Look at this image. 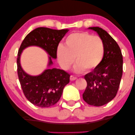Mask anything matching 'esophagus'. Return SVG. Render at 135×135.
I'll list each match as a JSON object with an SVG mask.
<instances>
[{
    "mask_svg": "<svg viewBox=\"0 0 135 135\" xmlns=\"http://www.w3.org/2000/svg\"><path fill=\"white\" fill-rule=\"evenodd\" d=\"M76 79H77V77L74 76V75H71V76H70V80H71V81L75 80H76Z\"/></svg>",
    "mask_w": 135,
    "mask_h": 135,
    "instance_id": "esophagus-1",
    "label": "esophagus"
}]
</instances>
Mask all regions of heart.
Segmentation results:
<instances>
[{"label":"heart","mask_w":135,"mask_h":135,"mask_svg":"<svg viewBox=\"0 0 135 135\" xmlns=\"http://www.w3.org/2000/svg\"><path fill=\"white\" fill-rule=\"evenodd\" d=\"M104 53L102 38L86 32L70 34L64 46L59 45L56 50L57 60L61 67L69 69L75 61V71L77 73L97 69L102 62Z\"/></svg>","instance_id":"obj_1"}]
</instances>
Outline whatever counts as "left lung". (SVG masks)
<instances>
[{
  "mask_svg": "<svg viewBox=\"0 0 135 135\" xmlns=\"http://www.w3.org/2000/svg\"><path fill=\"white\" fill-rule=\"evenodd\" d=\"M89 29L97 32L104 41L105 53L97 69L84 76L87 86L83 99L87 104L101 106L117 95L123 73V57L119 45L106 31L99 27Z\"/></svg>",
  "mask_w": 135,
  "mask_h": 135,
  "instance_id": "8db88e82",
  "label": "left lung"
}]
</instances>
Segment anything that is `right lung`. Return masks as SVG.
I'll return each mask as SVG.
<instances>
[{"label": "right lung", "mask_w": 135, "mask_h": 135, "mask_svg": "<svg viewBox=\"0 0 135 135\" xmlns=\"http://www.w3.org/2000/svg\"><path fill=\"white\" fill-rule=\"evenodd\" d=\"M68 29L56 30L48 27H38L31 31L22 42L17 56V72L21 86L26 98L35 106L49 108L60 100L62 91L69 82V74L64 70L53 68L45 70L38 76H31L23 71L20 65V55L25 48L38 46L45 50L50 56L49 66L56 58L58 44Z\"/></svg>", "instance_id": "right-lung-1"}]
</instances>
